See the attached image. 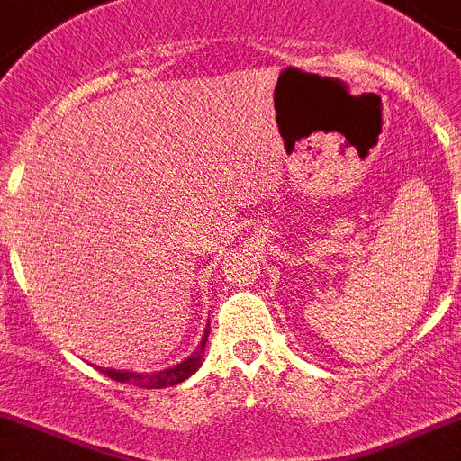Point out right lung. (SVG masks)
I'll return each mask as SVG.
<instances>
[{
  "label": "right lung",
  "instance_id": "1",
  "mask_svg": "<svg viewBox=\"0 0 461 461\" xmlns=\"http://www.w3.org/2000/svg\"><path fill=\"white\" fill-rule=\"evenodd\" d=\"M210 327L205 329V336L201 338V345L196 348V352L192 357L185 358L183 363L178 366H173L168 370H159L155 375H139V373H128V370H112V368H100V373L107 375L109 379L121 384H134V386H143V388H167V386H176V384L185 382L187 377H192L198 368H201L203 363V354H205V340H208Z\"/></svg>",
  "mask_w": 461,
  "mask_h": 461
}]
</instances>
